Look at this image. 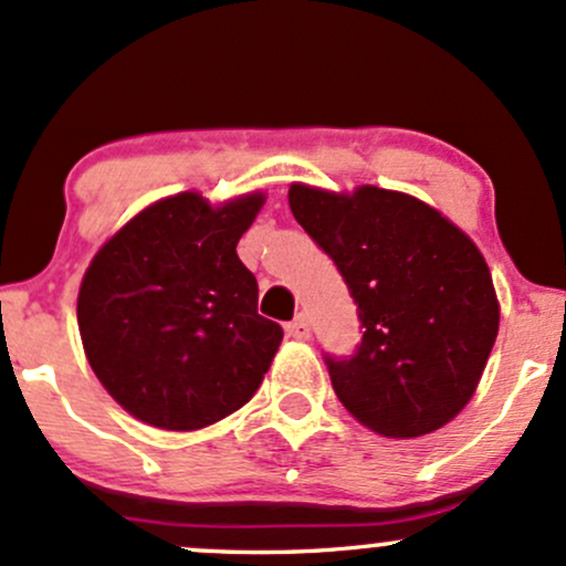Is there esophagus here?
Masks as SVG:
<instances>
[{"mask_svg":"<svg viewBox=\"0 0 566 566\" xmlns=\"http://www.w3.org/2000/svg\"><path fill=\"white\" fill-rule=\"evenodd\" d=\"M284 331H287L290 338H295V340H306L308 335H312V327H308V319L303 314H297L293 322H287V327H284Z\"/></svg>","mask_w":566,"mask_h":566,"instance_id":"34e87169","label":"esophagus"}]
</instances>
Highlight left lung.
Instances as JSON below:
<instances>
[{
  "label": "left lung",
  "instance_id": "left-lung-1",
  "mask_svg": "<svg viewBox=\"0 0 566 566\" xmlns=\"http://www.w3.org/2000/svg\"><path fill=\"white\" fill-rule=\"evenodd\" d=\"M290 209L340 271L363 322L352 357L325 354L346 411L387 438L449 424L473 397L500 331L481 250L438 209L374 185H293Z\"/></svg>",
  "mask_w": 566,
  "mask_h": 566
}]
</instances>
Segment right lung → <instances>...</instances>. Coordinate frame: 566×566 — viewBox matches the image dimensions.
Instances as JSON below:
<instances>
[{"label":"right lung","instance_id":"right-lung-1","mask_svg":"<svg viewBox=\"0 0 566 566\" xmlns=\"http://www.w3.org/2000/svg\"><path fill=\"white\" fill-rule=\"evenodd\" d=\"M263 192L212 207L177 192L142 209L85 271L77 325L102 387L145 424L188 432L252 400L282 344L235 254Z\"/></svg>","mask_w":566,"mask_h":566}]
</instances>
